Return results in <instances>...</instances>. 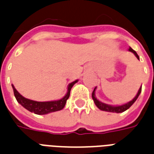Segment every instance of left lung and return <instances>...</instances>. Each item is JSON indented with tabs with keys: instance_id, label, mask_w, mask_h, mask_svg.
Wrapping results in <instances>:
<instances>
[{
	"instance_id": "left-lung-1",
	"label": "left lung",
	"mask_w": 154,
	"mask_h": 154,
	"mask_svg": "<svg viewBox=\"0 0 154 154\" xmlns=\"http://www.w3.org/2000/svg\"><path fill=\"white\" fill-rule=\"evenodd\" d=\"M129 51L131 52L134 54V55L136 56V57L139 60V56L137 55V53H136V51H134V49H132L129 47ZM97 87H95V89H94V91H93V94H92V98L94 100V103H95V105H97V107L99 109L102 110V111H106V112H117V113H119V112H125V110H127L129 109L130 106H131L133 104H134L136 100L137 99V97H139L140 94H141V87L139 89L138 92H137V94L135 96L132 101H129V102L125 103V104H123L122 105H108V104H105V103H103L101 101H100L99 100H97L96 97V95H95V91H96Z\"/></svg>"
}]
</instances>
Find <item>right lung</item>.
<instances>
[{
  "label": "right lung",
  "instance_id": "add662e5",
  "mask_svg": "<svg viewBox=\"0 0 154 154\" xmlns=\"http://www.w3.org/2000/svg\"><path fill=\"white\" fill-rule=\"evenodd\" d=\"M77 82H78V80H76L74 82H71V83L69 84L67 93L62 98L57 100V101H36L30 100V99L25 98L22 95H20L18 93V91L15 89L13 85H12V87H13L14 96H15L17 101L20 105H22L23 107L29 110V112H34L35 114L44 115L62 109L63 108L65 107V103L67 101L68 98L69 97L70 90L72 89V87L73 86V85L76 84Z\"/></svg>",
  "mask_w": 154,
  "mask_h": 154
}]
</instances>
